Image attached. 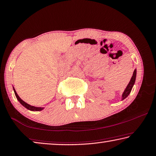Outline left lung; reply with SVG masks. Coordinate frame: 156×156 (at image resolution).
<instances>
[{
    "label": "left lung",
    "instance_id": "obj_1",
    "mask_svg": "<svg viewBox=\"0 0 156 156\" xmlns=\"http://www.w3.org/2000/svg\"><path fill=\"white\" fill-rule=\"evenodd\" d=\"M136 70L135 69L134 71V73H133V75L132 76V79H131L129 83V84L127 85V88H126V89L125 90V91H124V93L122 94V100L123 99H125V98H127V97L129 96V94H130L131 91H132L133 86L134 84L135 80H136Z\"/></svg>",
    "mask_w": 156,
    "mask_h": 156
}]
</instances>
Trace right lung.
Wrapping results in <instances>:
<instances>
[{
	"label": "right lung",
	"mask_w": 156,
	"mask_h": 156,
	"mask_svg": "<svg viewBox=\"0 0 156 156\" xmlns=\"http://www.w3.org/2000/svg\"><path fill=\"white\" fill-rule=\"evenodd\" d=\"M14 91H15V96H16V98H17V100L19 101L20 103H21L22 105L24 106V107H25L26 108H27V109L30 110H34V111H39V110H41L43 109V108H37V107H34V106H31L30 105L27 104V103L24 102V101H22V99L20 98L19 96H18L17 94V92L15 91V89H14Z\"/></svg>",
	"instance_id": "add662e5"
}]
</instances>
